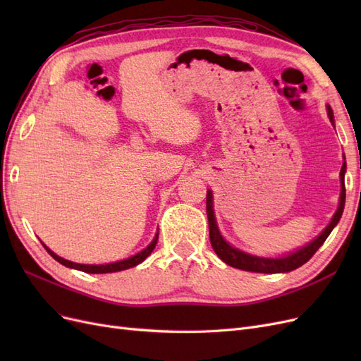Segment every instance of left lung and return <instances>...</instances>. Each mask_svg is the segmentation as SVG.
Instances as JSON below:
<instances>
[{"mask_svg":"<svg viewBox=\"0 0 361 361\" xmlns=\"http://www.w3.org/2000/svg\"><path fill=\"white\" fill-rule=\"evenodd\" d=\"M326 113H329L330 122L334 126V116L330 105H326ZM345 171H346V162H343L342 170H341V200H338V207L336 214L333 215L330 224L326 226L319 236H316L312 243L304 245L302 248L292 251V253L281 256V257H259L248 255L245 251H241L235 248L233 245L228 244L226 239L221 236L220 231H218V226L215 221V214H214V199H212V191L207 190L206 194V214H207V221H209V238H211V245L216 256L220 257L224 264L231 265L238 269L251 271V272H264V274H277V272H289L300 268L307 262L318 248L325 243V239L329 238L336 224L341 220L345 207V197H346V190H345Z\"/></svg>","mask_w":361,"mask_h":361,"instance_id":"obj_1","label":"left lung"}]
</instances>
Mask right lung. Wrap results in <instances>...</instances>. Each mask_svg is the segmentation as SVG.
<instances>
[{
	"label": "right lung",
	"instance_id": "add662e5",
	"mask_svg": "<svg viewBox=\"0 0 361 361\" xmlns=\"http://www.w3.org/2000/svg\"><path fill=\"white\" fill-rule=\"evenodd\" d=\"M158 243V233L155 235L154 241H152L145 250H141L140 253H137L135 256H130L128 259H123V260H118V262H113V264H105V265H84V264H75V262H71V260H66L63 259L60 256H57L54 251H51L45 244H43V247L47 248L48 253L56 259L57 262H60L61 265L68 267V268H73V269H78V271H82V272H89V274H106V272H117V271H123V269H129L133 268L138 264H141L152 251H154L155 245Z\"/></svg>",
	"mask_w": 361,
	"mask_h": 361
}]
</instances>
